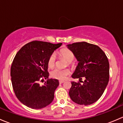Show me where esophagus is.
I'll return each instance as SVG.
<instances>
[{
	"mask_svg": "<svg viewBox=\"0 0 123 123\" xmlns=\"http://www.w3.org/2000/svg\"><path fill=\"white\" fill-rule=\"evenodd\" d=\"M59 82V83H60V84H62V83H63L65 82V81H64V80H60Z\"/></svg>",
	"mask_w": 123,
	"mask_h": 123,
	"instance_id": "1",
	"label": "esophagus"
}]
</instances>
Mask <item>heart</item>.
I'll return each instance as SVG.
<instances>
[{
	"instance_id": "heart-1",
	"label": "heart",
	"mask_w": 123,
	"mask_h": 123,
	"mask_svg": "<svg viewBox=\"0 0 123 123\" xmlns=\"http://www.w3.org/2000/svg\"><path fill=\"white\" fill-rule=\"evenodd\" d=\"M61 56L63 58L68 61V64H71V62L73 61L74 58V56L73 53L71 50L68 49H63L61 50L60 52ZM56 62V56L54 54H52L49 56L48 59V64L49 67L52 68L54 67L55 65ZM70 74V71L69 69H59V68H55L51 71V76L53 78L58 80H65L67 77L68 75Z\"/></svg>"
}]
</instances>
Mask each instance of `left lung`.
Listing matches in <instances>:
<instances>
[{
    "label": "left lung",
    "mask_w": 123,
    "mask_h": 123,
    "mask_svg": "<svg viewBox=\"0 0 123 123\" xmlns=\"http://www.w3.org/2000/svg\"><path fill=\"white\" fill-rule=\"evenodd\" d=\"M79 62L71 77H85L83 84L71 81L70 98L79 105H89L102 95L109 81L110 64L106 55L98 46L86 42L67 45Z\"/></svg>",
    "instance_id": "left-lung-1"
}]
</instances>
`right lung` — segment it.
Instances as JSON below:
<instances>
[{
    "label": "right lung",
    "mask_w": 123,
    "mask_h": 123,
    "mask_svg": "<svg viewBox=\"0 0 123 123\" xmlns=\"http://www.w3.org/2000/svg\"><path fill=\"white\" fill-rule=\"evenodd\" d=\"M62 44L33 41L16 54L11 65V81L16 96L25 106L42 109L54 100L58 80L48 79L42 86L38 82L42 79H48V59Z\"/></svg>",
    "instance_id": "obj_1"
}]
</instances>
